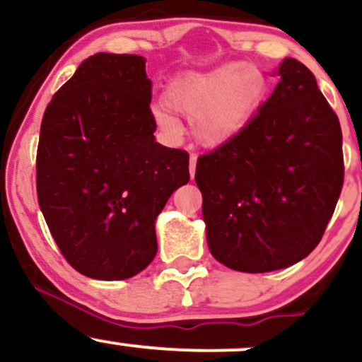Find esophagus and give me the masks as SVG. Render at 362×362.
<instances>
[{
	"mask_svg": "<svg viewBox=\"0 0 362 362\" xmlns=\"http://www.w3.org/2000/svg\"><path fill=\"white\" fill-rule=\"evenodd\" d=\"M196 160H198V156L191 154V163H189V173H191V178L194 177L196 173Z\"/></svg>",
	"mask_w": 362,
	"mask_h": 362,
	"instance_id": "obj_1",
	"label": "esophagus"
}]
</instances>
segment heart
<instances>
[{"label": "heart", "instance_id": "b5f03b06", "mask_svg": "<svg viewBox=\"0 0 362 362\" xmlns=\"http://www.w3.org/2000/svg\"><path fill=\"white\" fill-rule=\"evenodd\" d=\"M266 94V80L249 64L231 63L187 73L170 83L166 101L154 107L156 120L170 133L180 129L171 108L192 117V131L204 145H221L249 122Z\"/></svg>", "mask_w": 362, "mask_h": 362}]
</instances>
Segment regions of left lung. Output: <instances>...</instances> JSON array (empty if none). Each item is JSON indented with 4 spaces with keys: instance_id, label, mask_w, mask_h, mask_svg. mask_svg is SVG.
Returning <instances> with one entry per match:
<instances>
[{
    "instance_id": "1",
    "label": "left lung",
    "mask_w": 362,
    "mask_h": 362,
    "mask_svg": "<svg viewBox=\"0 0 362 362\" xmlns=\"http://www.w3.org/2000/svg\"><path fill=\"white\" fill-rule=\"evenodd\" d=\"M280 82L242 131L196 164L211 255L266 273L322 240L343 187L341 127L313 73L287 57Z\"/></svg>"
}]
</instances>
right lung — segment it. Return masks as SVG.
<instances>
[{
	"instance_id": "obj_1",
	"label": "right lung",
	"mask_w": 362,
	"mask_h": 362,
	"mask_svg": "<svg viewBox=\"0 0 362 362\" xmlns=\"http://www.w3.org/2000/svg\"><path fill=\"white\" fill-rule=\"evenodd\" d=\"M147 59L98 52L47 105L36 192L50 235L82 275L124 280L158 252L154 222L189 182V154L156 141Z\"/></svg>"
}]
</instances>
